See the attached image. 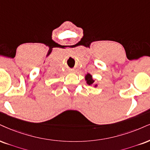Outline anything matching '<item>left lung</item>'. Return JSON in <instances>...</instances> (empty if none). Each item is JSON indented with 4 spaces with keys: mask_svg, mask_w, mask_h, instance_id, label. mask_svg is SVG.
Here are the masks:
<instances>
[{
    "mask_svg": "<svg viewBox=\"0 0 150 150\" xmlns=\"http://www.w3.org/2000/svg\"><path fill=\"white\" fill-rule=\"evenodd\" d=\"M85 81H86V83L88 86H93L94 88H97L98 84H95V80L92 78V76L90 73L86 74L85 75Z\"/></svg>",
    "mask_w": 150,
    "mask_h": 150,
    "instance_id": "8db88e82",
    "label": "left lung"
}]
</instances>
